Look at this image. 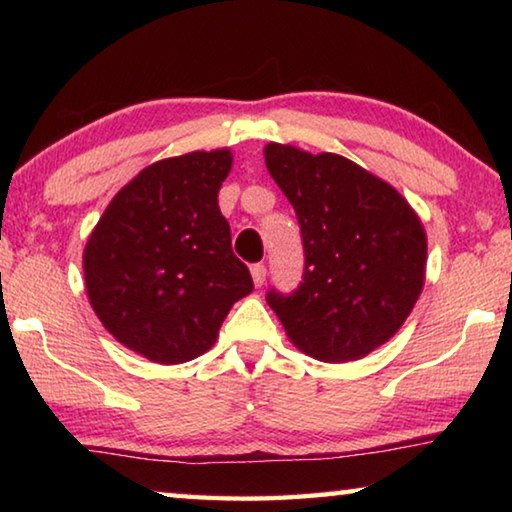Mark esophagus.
I'll return each instance as SVG.
<instances>
[{
	"label": "esophagus",
	"instance_id": "obj_1",
	"mask_svg": "<svg viewBox=\"0 0 512 512\" xmlns=\"http://www.w3.org/2000/svg\"><path fill=\"white\" fill-rule=\"evenodd\" d=\"M250 275H253L255 287H262V284L266 282V266H264V264H255V266H250Z\"/></svg>",
	"mask_w": 512,
	"mask_h": 512
}]
</instances>
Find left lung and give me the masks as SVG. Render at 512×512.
<instances>
[{
	"label": "left lung",
	"mask_w": 512,
	"mask_h": 512,
	"mask_svg": "<svg viewBox=\"0 0 512 512\" xmlns=\"http://www.w3.org/2000/svg\"><path fill=\"white\" fill-rule=\"evenodd\" d=\"M266 169L296 210L305 275L291 296L266 302L300 352L325 363L363 359L418 302L427 232L393 185L336 153L264 146Z\"/></svg>",
	"instance_id": "obj_1"
}]
</instances>
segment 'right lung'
Segmentation results:
<instances>
[{
    "label": "right lung",
    "mask_w": 512,
    "mask_h": 512,
    "mask_svg": "<svg viewBox=\"0 0 512 512\" xmlns=\"http://www.w3.org/2000/svg\"><path fill=\"white\" fill-rule=\"evenodd\" d=\"M230 169V149L149 164L119 189L85 244L94 314L124 348L153 363L201 357L232 305L253 291L216 201Z\"/></svg>",
    "instance_id": "add662e5"
}]
</instances>
